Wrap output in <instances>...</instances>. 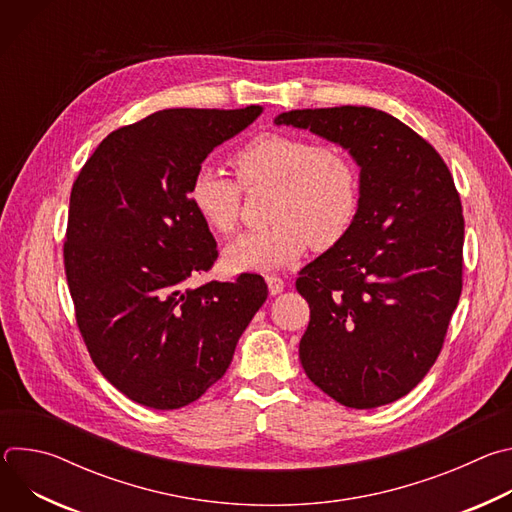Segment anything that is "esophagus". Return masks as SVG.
<instances>
[{
	"label": "esophagus",
	"instance_id": "esophagus-1",
	"mask_svg": "<svg viewBox=\"0 0 512 512\" xmlns=\"http://www.w3.org/2000/svg\"><path fill=\"white\" fill-rule=\"evenodd\" d=\"M265 281H267V287H269V294H271V296L281 294L283 287H285L283 279H281V277H277V275H267V277H265Z\"/></svg>",
	"mask_w": 512,
	"mask_h": 512
}]
</instances>
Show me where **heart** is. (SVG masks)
<instances>
[{
    "label": "heart",
    "mask_w": 512,
    "mask_h": 512,
    "mask_svg": "<svg viewBox=\"0 0 512 512\" xmlns=\"http://www.w3.org/2000/svg\"><path fill=\"white\" fill-rule=\"evenodd\" d=\"M233 166L243 188L271 186L269 227L249 231L225 251L235 271H271L296 261L310 245L326 251L350 231L360 200L358 170L336 148L289 133H261L235 152ZM212 166L194 170L188 202L218 235L237 227L241 188Z\"/></svg>",
    "instance_id": "obj_1"
}]
</instances>
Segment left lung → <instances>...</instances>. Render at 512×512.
I'll use <instances>...</instances> for the list:
<instances>
[{
  "label": "left lung",
  "mask_w": 512,
  "mask_h": 512,
  "mask_svg": "<svg viewBox=\"0 0 512 512\" xmlns=\"http://www.w3.org/2000/svg\"><path fill=\"white\" fill-rule=\"evenodd\" d=\"M273 123L340 145L360 170L348 235L296 281L310 304L302 367L346 407L393 403L431 369L462 294L454 178L425 139L373 107L285 111Z\"/></svg>",
  "instance_id": "8db88e82"
}]
</instances>
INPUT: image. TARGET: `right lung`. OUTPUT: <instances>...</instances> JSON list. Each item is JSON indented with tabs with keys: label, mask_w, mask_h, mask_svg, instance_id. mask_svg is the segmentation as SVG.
<instances>
[{
	"label": "right lung",
	"mask_w": 512,
	"mask_h": 512,
	"mask_svg": "<svg viewBox=\"0 0 512 512\" xmlns=\"http://www.w3.org/2000/svg\"><path fill=\"white\" fill-rule=\"evenodd\" d=\"M261 113H152L109 133L72 186L64 267L77 324L101 375L139 405L168 411L204 395L267 300L253 273L188 285L216 259L190 178Z\"/></svg>",
	"instance_id": "add662e5"
}]
</instances>
